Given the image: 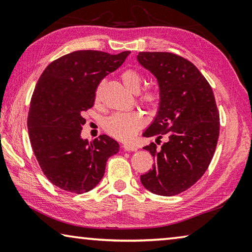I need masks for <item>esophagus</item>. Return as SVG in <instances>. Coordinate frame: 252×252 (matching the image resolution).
Listing matches in <instances>:
<instances>
[{
  "label": "esophagus",
  "mask_w": 252,
  "mask_h": 252,
  "mask_svg": "<svg viewBox=\"0 0 252 252\" xmlns=\"http://www.w3.org/2000/svg\"><path fill=\"white\" fill-rule=\"evenodd\" d=\"M122 148L125 149L126 151H136L138 150V148L133 146V144H123Z\"/></svg>",
  "instance_id": "obj_1"
}]
</instances>
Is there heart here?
<instances>
[{
    "mask_svg": "<svg viewBox=\"0 0 252 252\" xmlns=\"http://www.w3.org/2000/svg\"><path fill=\"white\" fill-rule=\"evenodd\" d=\"M121 80L126 89L131 92L138 93L143 84V75L135 69H126L121 73ZM95 99H99V90L95 93ZM159 100V94L153 89H144L140 92L139 101L148 108H152ZM144 125L143 117L136 111L126 113H114L103 120V129L106 133L121 141L130 140L139 129Z\"/></svg>",
    "mask_w": 252,
    "mask_h": 252,
    "instance_id": "obj_1",
    "label": "heart"
}]
</instances>
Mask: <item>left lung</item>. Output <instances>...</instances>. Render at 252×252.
<instances>
[{
	"label": "left lung",
	"mask_w": 252,
	"mask_h": 252,
	"mask_svg": "<svg viewBox=\"0 0 252 252\" xmlns=\"http://www.w3.org/2000/svg\"><path fill=\"white\" fill-rule=\"evenodd\" d=\"M138 61L155 74L161 96L143 136L168 138L160 149L155 142L144 147L156 163L140 179L151 192L171 197L207 171L218 143L219 111L210 84L189 60L171 52H140Z\"/></svg>",
	"instance_id": "obj_1"
}]
</instances>
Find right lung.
<instances>
[{
	"label": "right lung",
	"mask_w": 252,
	"mask_h": 252,
	"mask_svg": "<svg viewBox=\"0 0 252 252\" xmlns=\"http://www.w3.org/2000/svg\"><path fill=\"white\" fill-rule=\"evenodd\" d=\"M129 54L74 51L51 62L37 81L28 116L30 141L42 172L60 189L90 191L104 176L109 158L119 152L116 140L102 134L88 141L81 130L97 85Z\"/></svg>",
	"instance_id": "add662e5"
}]
</instances>
